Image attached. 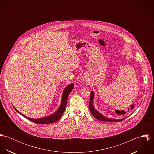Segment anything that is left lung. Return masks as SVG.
<instances>
[{"label":"left lung","mask_w":154,"mask_h":154,"mask_svg":"<svg viewBox=\"0 0 154 154\" xmlns=\"http://www.w3.org/2000/svg\"><path fill=\"white\" fill-rule=\"evenodd\" d=\"M94 93L93 91H91V95H90V101H89V109L91 113L92 114V115L95 118H96L97 119H98L100 121H103V122H120V121L125 119H120V120H116V119L106 118L104 116H103L101 114H100L98 111H97L94 109V107L92 105V100L94 99Z\"/></svg>","instance_id":"8db88e82"}]
</instances>
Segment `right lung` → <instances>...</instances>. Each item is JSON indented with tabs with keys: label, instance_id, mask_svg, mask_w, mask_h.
Masks as SVG:
<instances>
[{
	"label": "right lung",
	"instance_id": "right-lung-1",
	"mask_svg": "<svg viewBox=\"0 0 154 154\" xmlns=\"http://www.w3.org/2000/svg\"><path fill=\"white\" fill-rule=\"evenodd\" d=\"M74 87L73 84H71L69 85H67L66 87L63 92V95H62V102H61V104L60 106L59 107V109L57 110L53 114L50 115L49 116H47L46 117L44 118H41V119H31L29 118L24 115L22 114L21 113H20L18 111L16 110L15 109V110L17 111H18L20 114H21L23 117H25V118H26L27 119H28L29 120L37 124H39V125H44V124H50V123H54L56 121H57L63 115L64 111H65L66 109V104H67V100L68 98V96L69 95V94L70 93V92L72 91V90L73 89Z\"/></svg>",
	"mask_w": 154,
	"mask_h": 154
}]
</instances>
